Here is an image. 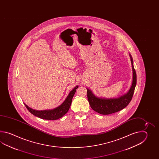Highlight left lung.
Instances as JSON below:
<instances>
[{
  "instance_id": "8db88e82",
  "label": "left lung",
  "mask_w": 159,
  "mask_h": 159,
  "mask_svg": "<svg viewBox=\"0 0 159 159\" xmlns=\"http://www.w3.org/2000/svg\"><path fill=\"white\" fill-rule=\"evenodd\" d=\"M132 64L133 80L132 85L127 94L118 98L102 99L96 97L91 91L87 89V95L91 108L102 115H108L122 110L129 105L132 99L136 84V74L133 65V60L129 54Z\"/></svg>"
}]
</instances>
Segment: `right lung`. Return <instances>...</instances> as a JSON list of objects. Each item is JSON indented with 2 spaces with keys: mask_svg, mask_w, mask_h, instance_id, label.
<instances>
[{
  "mask_svg": "<svg viewBox=\"0 0 159 159\" xmlns=\"http://www.w3.org/2000/svg\"><path fill=\"white\" fill-rule=\"evenodd\" d=\"M78 88V86L75 87L73 90H71L70 93L65 100V101L61 104L60 106L57 108H54L53 110H44V111H38L34 110L29 107L28 106L25 105L26 108L33 115L37 116L40 118L47 120H56L62 117L68 111L70 107L72 98L73 97L76 91V89Z\"/></svg>",
  "mask_w": 159,
  "mask_h": 159,
  "instance_id": "obj_1",
  "label": "right lung"
}]
</instances>
